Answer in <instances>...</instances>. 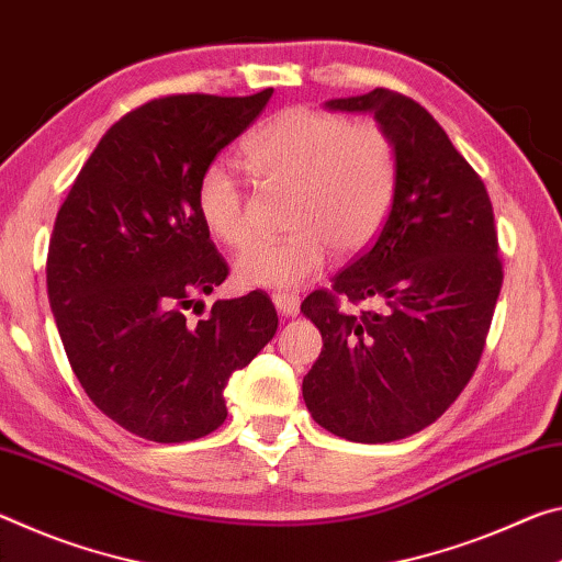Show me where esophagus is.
Here are the masks:
<instances>
[{
	"label": "esophagus",
	"instance_id": "obj_1",
	"mask_svg": "<svg viewBox=\"0 0 562 562\" xmlns=\"http://www.w3.org/2000/svg\"><path fill=\"white\" fill-rule=\"evenodd\" d=\"M273 303L283 316H299L301 311V299L296 293H273Z\"/></svg>",
	"mask_w": 562,
	"mask_h": 562
}]
</instances>
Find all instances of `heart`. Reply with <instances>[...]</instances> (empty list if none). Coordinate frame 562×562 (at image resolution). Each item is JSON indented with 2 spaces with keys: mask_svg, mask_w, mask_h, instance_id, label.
Listing matches in <instances>:
<instances>
[{
  "mask_svg": "<svg viewBox=\"0 0 562 562\" xmlns=\"http://www.w3.org/2000/svg\"><path fill=\"white\" fill-rule=\"evenodd\" d=\"M244 159L263 183L293 189L286 216L293 234L256 241L236 259L244 289H296L324 271L328 246L361 251L379 236L398 189L389 128L326 109L289 106L266 119L244 142ZM196 211L221 244L238 248L251 236L246 191L224 164L201 171Z\"/></svg>",
  "mask_w": 562,
  "mask_h": 562,
  "instance_id": "1",
  "label": "heart"
}]
</instances>
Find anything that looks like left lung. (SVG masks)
Segmentation results:
<instances>
[{
  "mask_svg": "<svg viewBox=\"0 0 562 562\" xmlns=\"http://www.w3.org/2000/svg\"><path fill=\"white\" fill-rule=\"evenodd\" d=\"M326 109L389 128L398 189L375 244L301 303L324 336L303 401L334 436L391 443L443 416L475 373L503 286L498 232L483 179L418 101L373 89ZM338 297L376 308L348 315Z\"/></svg>",
  "mask_w": 562,
  "mask_h": 562,
  "instance_id": "obj_1",
  "label": "left lung"
}]
</instances>
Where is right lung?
<instances>
[{
  "label": "right lung",
  "mask_w": 562,
  "mask_h": 562,
  "mask_svg": "<svg viewBox=\"0 0 562 562\" xmlns=\"http://www.w3.org/2000/svg\"><path fill=\"white\" fill-rule=\"evenodd\" d=\"M271 94L136 106L101 136L54 221L47 291L71 371L104 416L154 443L216 430L232 373L279 328L263 291L216 301L196 324L183 314L228 276L199 218V177Z\"/></svg>",
  "instance_id": "1"
}]
</instances>
